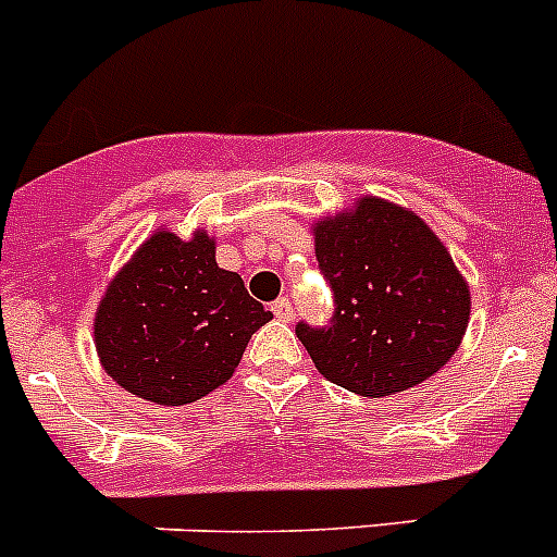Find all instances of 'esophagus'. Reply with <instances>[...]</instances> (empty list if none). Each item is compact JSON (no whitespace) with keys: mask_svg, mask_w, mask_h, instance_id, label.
<instances>
[{"mask_svg":"<svg viewBox=\"0 0 557 557\" xmlns=\"http://www.w3.org/2000/svg\"><path fill=\"white\" fill-rule=\"evenodd\" d=\"M273 314L278 318V321L289 323L295 318V309H293V304L287 301V298H278V301H273Z\"/></svg>","mask_w":557,"mask_h":557,"instance_id":"1","label":"esophagus"}]
</instances>
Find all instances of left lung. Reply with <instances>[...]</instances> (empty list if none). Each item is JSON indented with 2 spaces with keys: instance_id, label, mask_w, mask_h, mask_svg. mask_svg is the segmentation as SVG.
I'll use <instances>...</instances> for the list:
<instances>
[{
  "instance_id": "1",
  "label": "left lung",
  "mask_w": 557,
  "mask_h": 557,
  "mask_svg": "<svg viewBox=\"0 0 557 557\" xmlns=\"http://www.w3.org/2000/svg\"><path fill=\"white\" fill-rule=\"evenodd\" d=\"M312 234L334 293L332 326L295 329L314 368L371 398L441 371L469 326L471 293L435 231L416 211L366 195Z\"/></svg>"
}]
</instances>
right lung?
I'll list each match as a JSON object with an SVG mask.
<instances>
[{
  "instance_id": "right-lung-1",
  "label": "right lung",
  "mask_w": 557,
  "mask_h": 557,
  "mask_svg": "<svg viewBox=\"0 0 557 557\" xmlns=\"http://www.w3.org/2000/svg\"><path fill=\"white\" fill-rule=\"evenodd\" d=\"M214 236L156 228L116 270L95 314L102 368L133 396L181 407L234 376L273 312L214 259Z\"/></svg>"
}]
</instances>
